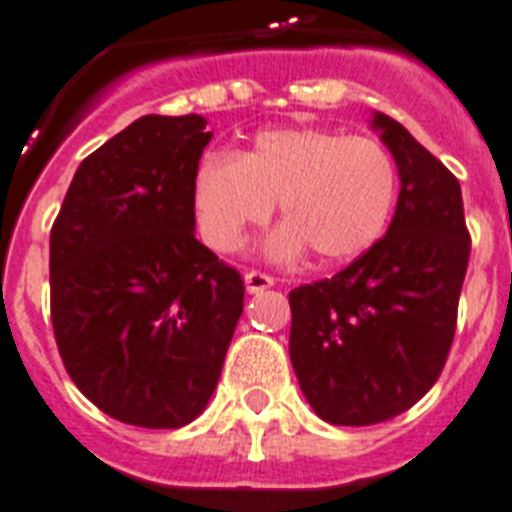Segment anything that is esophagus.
I'll use <instances>...</instances> for the list:
<instances>
[{"mask_svg":"<svg viewBox=\"0 0 512 512\" xmlns=\"http://www.w3.org/2000/svg\"><path fill=\"white\" fill-rule=\"evenodd\" d=\"M244 287H247L249 295H257V292H263V289H271L273 279L260 271H247L244 273Z\"/></svg>","mask_w":512,"mask_h":512,"instance_id":"esophagus-1","label":"esophagus"}]
</instances>
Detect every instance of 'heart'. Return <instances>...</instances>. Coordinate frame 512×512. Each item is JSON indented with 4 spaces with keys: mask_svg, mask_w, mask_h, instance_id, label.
Instances as JSON below:
<instances>
[{
    "mask_svg": "<svg viewBox=\"0 0 512 512\" xmlns=\"http://www.w3.org/2000/svg\"><path fill=\"white\" fill-rule=\"evenodd\" d=\"M396 193V162L382 143L313 124L257 132L241 156L209 151L191 183L209 247L239 249L279 201L287 223L268 236L265 255L295 260L313 249L321 265L369 252L388 228Z\"/></svg>",
    "mask_w": 512,
    "mask_h": 512,
    "instance_id": "1",
    "label": "heart"
}]
</instances>
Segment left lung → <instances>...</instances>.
Instances as JSON below:
<instances>
[{"instance_id": "left-lung-1", "label": "left lung", "mask_w": 512, "mask_h": 512, "mask_svg": "<svg viewBox=\"0 0 512 512\" xmlns=\"http://www.w3.org/2000/svg\"><path fill=\"white\" fill-rule=\"evenodd\" d=\"M398 167L396 215L369 252L332 279L289 292V358L329 425H377L420 401L444 369L468 271L457 177L406 127L374 111Z\"/></svg>"}]
</instances>
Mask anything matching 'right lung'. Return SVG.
Returning a JSON list of instances; mask_svg holds the SVG:
<instances>
[{
    "label": "right lung",
    "instance_id": "obj_1",
    "mask_svg": "<svg viewBox=\"0 0 512 512\" xmlns=\"http://www.w3.org/2000/svg\"><path fill=\"white\" fill-rule=\"evenodd\" d=\"M207 119L140 116L79 164L50 233V308L76 388L127 425L183 428L215 393L244 281L196 239Z\"/></svg>",
    "mask_w": 512,
    "mask_h": 512
}]
</instances>
